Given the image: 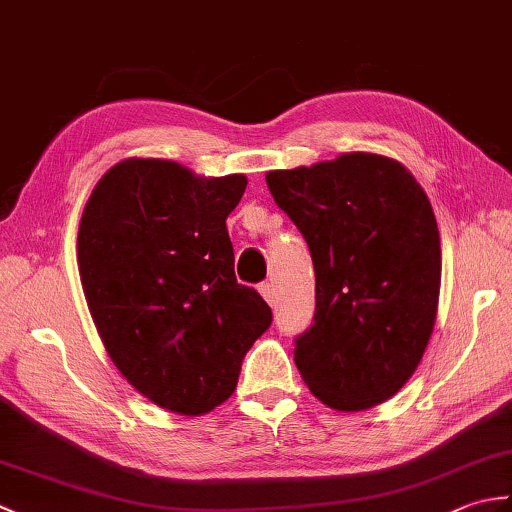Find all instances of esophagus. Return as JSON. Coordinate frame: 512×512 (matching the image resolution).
Returning <instances> with one entry per match:
<instances>
[{
    "label": "esophagus",
    "mask_w": 512,
    "mask_h": 512,
    "mask_svg": "<svg viewBox=\"0 0 512 512\" xmlns=\"http://www.w3.org/2000/svg\"><path fill=\"white\" fill-rule=\"evenodd\" d=\"M259 295H262L270 303V306H275V303H277V292H275L273 281H264V284H259Z\"/></svg>",
    "instance_id": "1"
}]
</instances>
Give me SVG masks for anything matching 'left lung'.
I'll return each instance as SVG.
<instances>
[{
  "instance_id": "8db88e82",
  "label": "left lung",
  "mask_w": 512,
  "mask_h": 512,
  "mask_svg": "<svg viewBox=\"0 0 512 512\" xmlns=\"http://www.w3.org/2000/svg\"><path fill=\"white\" fill-rule=\"evenodd\" d=\"M266 184L317 277L314 323L295 341L301 378L336 411L385 402L436 325L442 257L427 193L398 160L365 151L268 171Z\"/></svg>"
}]
</instances>
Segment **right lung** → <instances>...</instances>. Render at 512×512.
Instances as JSON below:
<instances>
[{
  "instance_id": "obj_1",
  "label": "right lung",
  "mask_w": 512,
  "mask_h": 512,
  "mask_svg": "<svg viewBox=\"0 0 512 512\" xmlns=\"http://www.w3.org/2000/svg\"><path fill=\"white\" fill-rule=\"evenodd\" d=\"M246 176H195L127 158L85 204L76 257L107 354L154 405L200 416L233 394L246 352L273 312L237 284L226 217Z\"/></svg>"
}]
</instances>
